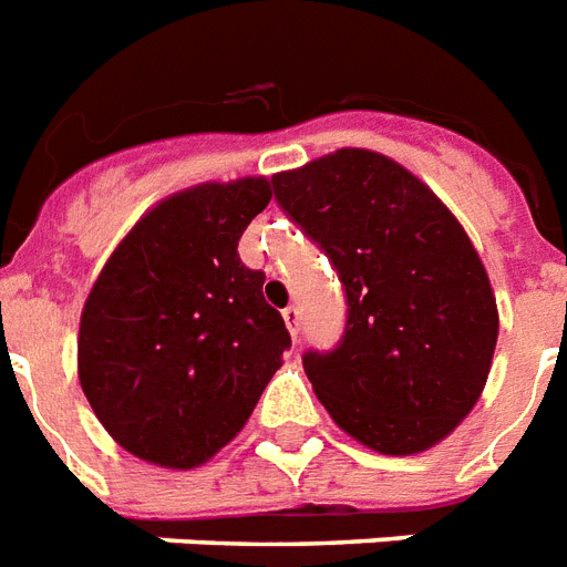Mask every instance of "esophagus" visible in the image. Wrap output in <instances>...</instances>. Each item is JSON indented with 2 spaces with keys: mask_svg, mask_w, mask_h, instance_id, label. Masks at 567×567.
I'll list each match as a JSON object with an SVG mask.
<instances>
[{
  "mask_svg": "<svg viewBox=\"0 0 567 567\" xmlns=\"http://www.w3.org/2000/svg\"><path fill=\"white\" fill-rule=\"evenodd\" d=\"M282 318L285 323H288V332H291L293 341H297V332H300V309H297V306H288L282 312Z\"/></svg>",
  "mask_w": 567,
  "mask_h": 567,
  "instance_id": "1",
  "label": "esophagus"
}]
</instances>
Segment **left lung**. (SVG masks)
I'll return each instance as SVG.
<instances>
[{
  "label": "left lung",
  "instance_id": "left-lung-1",
  "mask_svg": "<svg viewBox=\"0 0 567 567\" xmlns=\"http://www.w3.org/2000/svg\"><path fill=\"white\" fill-rule=\"evenodd\" d=\"M288 219L344 288V332L302 369L336 425L383 455L455 431L485 389L496 300L470 237L419 178L383 154L341 148L274 175Z\"/></svg>",
  "mask_w": 567,
  "mask_h": 567
}]
</instances>
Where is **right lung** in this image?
<instances>
[{"label":"right lung","instance_id":"1","mask_svg":"<svg viewBox=\"0 0 567 567\" xmlns=\"http://www.w3.org/2000/svg\"><path fill=\"white\" fill-rule=\"evenodd\" d=\"M270 205L265 178L202 184L142 216L80 321V383L115 443L189 470L226 446L291 348L237 240Z\"/></svg>","mask_w":567,"mask_h":567}]
</instances>
